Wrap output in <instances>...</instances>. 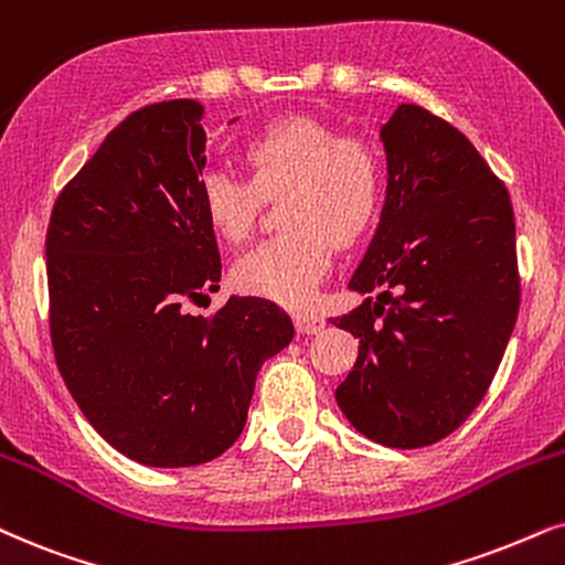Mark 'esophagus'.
<instances>
[{
    "mask_svg": "<svg viewBox=\"0 0 565 565\" xmlns=\"http://www.w3.org/2000/svg\"><path fill=\"white\" fill-rule=\"evenodd\" d=\"M292 321H296V329L300 334H317L327 324L324 317H319V313H313V311L292 313Z\"/></svg>",
    "mask_w": 565,
    "mask_h": 565,
    "instance_id": "34e87169",
    "label": "esophagus"
}]
</instances>
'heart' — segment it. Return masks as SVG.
I'll use <instances>...</instances> for the list:
<instances>
[{
    "label": "heart",
    "mask_w": 565,
    "mask_h": 565,
    "mask_svg": "<svg viewBox=\"0 0 565 565\" xmlns=\"http://www.w3.org/2000/svg\"><path fill=\"white\" fill-rule=\"evenodd\" d=\"M252 175L210 166L200 175V202L210 228L228 244L252 236L267 196H282L288 228L262 241L233 267V282L277 303H306L332 267L334 246L355 244L379 210L381 175L363 139L313 116H282L246 139Z\"/></svg>",
    "instance_id": "1"
}]
</instances>
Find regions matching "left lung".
<instances>
[{
  "label": "left lung",
  "mask_w": 565,
  "mask_h": 565,
  "mask_svg": "<svg viewBox=\"0 0 565 565\" xmlns=\"http://www.w3.org/2000/svg\"><path fill=\"white\" fill-rule=\"evenodd\" d=\"M381 142L386 202L348 285L369 298L332 319L361 348L334 397L358 434L420 449L472 415L514 332V210L470 139L426 108L402 104Z\"/></svg>",
  "instance_id": "1"
}]
</instances>
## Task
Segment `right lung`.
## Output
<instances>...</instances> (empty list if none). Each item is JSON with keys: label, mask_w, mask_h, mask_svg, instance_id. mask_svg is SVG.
<instances>
[{"label": "right lung", "mask_w": 565, "mask_h": 565, "mask_svg": "<svg viewBox=\"0 0 565 565\" xmlns=\"http://www.w3.org/2000/svg\"><path fill=\"white\" fill-rule=\"evenodd\" d=\"M202 111L179 98L129 114L58 192L46 231L58 373L87 423L148 467L231 449L262 363L292 340L267 298L233 296L212 317L181 309L220 282Z\"/></svg>", "instance_id": "obj_1"}]
</instances>
